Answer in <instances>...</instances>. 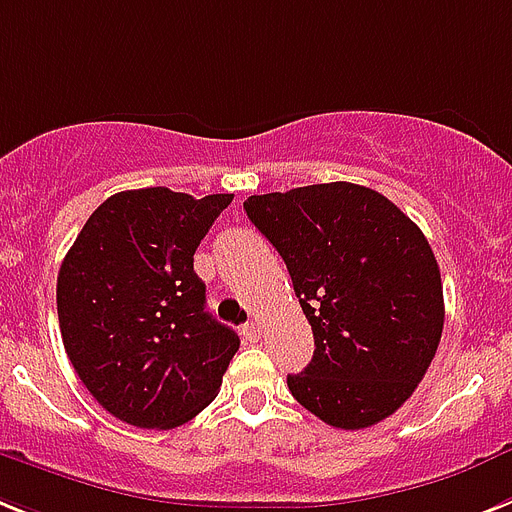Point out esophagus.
<instances>
[{
    "label": "esophagus",
    "instance_id": "obj_1",
    "mask_svg": "<svg viewBox=\"0 0 512 512\" xmlns=\"http://www.w3.org/2000/svg\"><path fill=\"white\" fill-rule=\"evenodd\" d=\"M242 333H244V338H247V341L257 343L260 338H263V325H260L257 320H249V322H244V325H242Z\"/></svg>",
    "mask_w": 512,
    "mask_h": 512
}]
</instances>
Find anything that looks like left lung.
<instances>
[{
    "instance_id": "obj_1",
    "label": "left lung",
    "mask_w": 512,
    "mask_h": 512,
    "mask_svg": "<svg viewBox=\"0 0 512 512\" xmlns=\"http://www.w3.org/2000/svg\"><path fill=\"white\" fill-rule=\"evenodd\" d=\"M247 218L289 268L315 356L289 390L330 427L388 419L427 375L445 304L427 236L380 192L351 182L252 195Z\"/></svg>"
}]
</instances>
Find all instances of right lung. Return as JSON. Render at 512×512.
<instances>
[{"label": "right lung", "instance_id": "right-lung-1", "mask_svg": "<svg viewBox=\"0 0 512 512\" xmlns=\"http://www.w3.org/2000/svg\"><path fill=\"white\" fill-rule=\"evenodd\" d=\"M234 195H111L64 255V351L90 395L132 427L171 429L216 398L239 336L205 312L195 249Z\"/></svg>", "mask_w": 512, "mask_h": 512}]
</instances>
